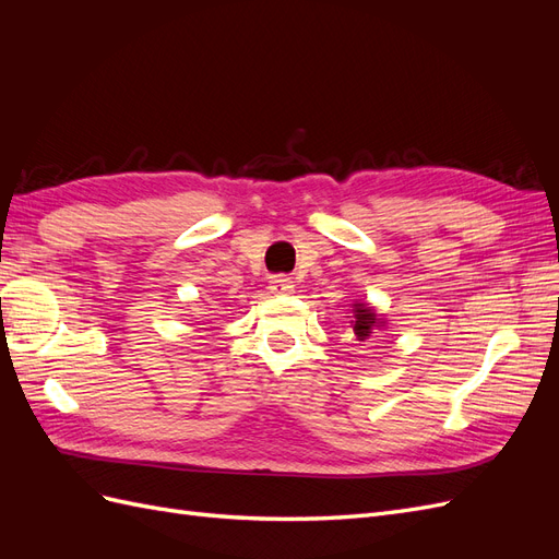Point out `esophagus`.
Listing matches in <instances>:
<instances>
[{"mask_svg":"<svg viewBox=\"0 0 559 559\" xmlns=\"http://www.w3.org/2000/svg\"><path fill=\"white\" fill-rule=\"evenodd\" d=\"M270 294H275V296H286V294H292L294 292V282H292V277H286V275H275V277H270Z\"/></svg>","mask_w":559,"mask_h":559,"instance_id":"1","label":"esophagus"}]
</instances>
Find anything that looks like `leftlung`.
<instances>
[{"instance_id":"left-lung-1","label":"left lung","mask_w":559,"mask_h":559,"mask_svg":"<svg viewBox=\"0 0 559 559\" xmlns=\"http://www.w3.org/2000/svg\"><path fill=\"white\" fill-rule=\"evenodd\" d=\"M352 331H354V335H357V341L359 343H366V341H370V337H373L380 329H384L386 326V321H384V317L382 314H378L376 312V308L373 306H368V302H354L352 306Z\"/></svg>"}]
</instances>
